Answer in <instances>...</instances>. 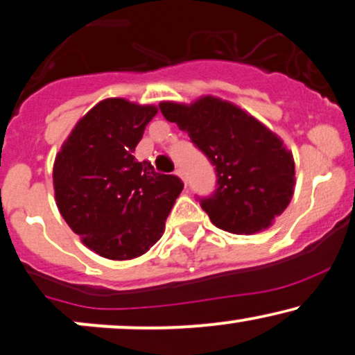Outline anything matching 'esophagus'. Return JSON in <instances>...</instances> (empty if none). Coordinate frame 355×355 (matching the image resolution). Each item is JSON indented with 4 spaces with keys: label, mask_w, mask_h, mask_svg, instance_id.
Segmentation results:
<instances>
[{
    "label": "esophagus",
    "mask_w": 355,
    "mask_h": 355,
    "mask_svg": "<svg viewBox=\"0 0 355 355\" xmlns=\"http://www.w3.org/2000/svg\"><path fill=\"white\" fill-rule=\"evenodd\" d=\"M174 174H176V176H178L179 179H182V182H184V184H186V178H184V173H182L181 169H178L176 173H174Z\"/></svg>",
    "instance_id": "1"
}]
</instances>
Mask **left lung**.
Instances as JSON below:
<instances>
[{
    "label": "left lung",
    "mask_w": 355,
    "mask_h": 355,
    "mask_svg": "<svg viewBox=\"0 0 355 355\" xmlns=\"http://www.w3.org/2000/svg\"><path fill=\"white\" fill-rule=\"evenodd\" d=\"M161 113L211 159L217 191L200 205L230 234L266 230L295 192V159L283 139L239 105L214 95L192 103L161 102Z\"/></svg>",
    "instance_id": "8db88e82"
}]
</instances>
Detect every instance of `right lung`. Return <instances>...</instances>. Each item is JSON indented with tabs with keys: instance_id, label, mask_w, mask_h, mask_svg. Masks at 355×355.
Segmentation results:
<instances>
[{
	"instance_id": "add662e5",
	"label": "right lung",
	"mask_w": 355,
	"mask_h": 355,
	"mask_svg": "<svg viewBox=\"0 0 355 355\" xmlns=\"http://www.w3.org/2000/svg\"><path fill=\"white\" fill-rule=\"evenodd\" d=\"M156 105L105 98L73 126L55 155V204L92 252L108 260L141 257L164 234L182 181L133 156Z\"/></svg>"
}]
</instances>
